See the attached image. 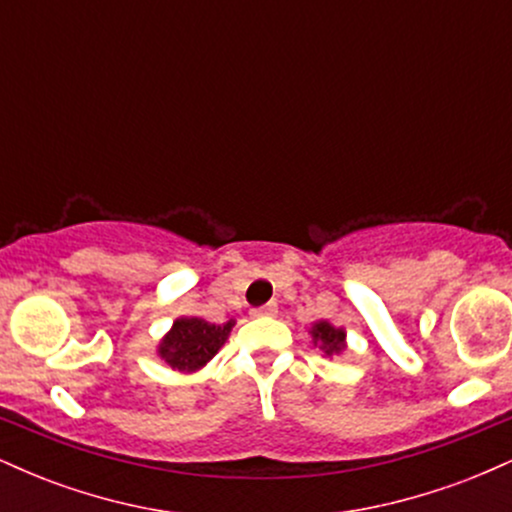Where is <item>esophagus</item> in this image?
Masks as SVG:
<instances>
[{
  "mask_svg": "<svg viewBox=\"0 0 512 512\" xmlns=\"http://www.w3.org/2000/svg\"><path fill=\"white\" fill-rule=\"evenodd\" d=\"M276 313H279V305H276L274 301L264 303V305H260V308H252V317H272Z\"/></svg>",
  "mask_w": 512,
  "mask_h": 512,
  "instance_id": "obj_1",
  "label": "esophagus"
}]
</instances>
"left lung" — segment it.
I'll use <instances>...</instances> for the list:
<instances>
[{"mask_svg": "<svg viewBox=\"0 0 512 512\" xmlns=\"http://www.w3.org/2000/svg\"><path fill=\"white\" fill-rule=\"evenodd\" d=\"M313 337L315 344H320V349H325L327 356L339 354L344 349V332L332 327L330 322H317L313 327Z\"/></svg>", "mask_w": 512, "mask_h": 512, "instance_id": "8db88e82", "label": "left lung"}]
</instances>
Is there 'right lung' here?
I'll list each match as a JSON object with an SVG mask.
<instances>
[{"label":"right lung","instance_id":"right-lung-1","mask_svg":"<svg viewBox=\"0 0 512 512\" xmlns=\"http://www.w3.org/2000/svg\"><path fill=\"white\" fill-rule=\"evenodd\" d=\"M233 325H236L233 320L214 325V322L199 320V317H180L168 337L158 346V354L166 358L170 368L197 370L214 358Z\"/></svg>","mask_w":512,"mask_h":512}]
</instances>
